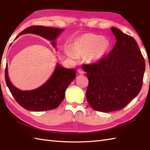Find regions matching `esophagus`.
I'll list each match as a JSON object with an SVG mask.
<instances>
[{
	"instance_id": "esophagus-1",
	"label": "esophagus",
	"mask_w": 150,
	"mask_h": 150,
	"mask_svg": "<svg viewBox=\"0 0 150 150\" xmlns=\"http://www.w3.org/2000/svg\"><path fill=\"white\" fill-rule=\"evenodd\" d=\"M77 71H78L79 74H80V75H83L84 73V71L82 69H79Z\"/></svg>"
}]
</instances>
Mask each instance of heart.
I'll list each match as a JSON object with an SVG mask.
<instances>
[{"label": "heart", "instance_id": "obj_1", "mask_svg": "<svg viewBox=\"0 0 150 150\" xmlns=\"http://www.w3.org/2000/svg\"><path fill=\"white\" fill-rule=\"evenodd\" d=\"M111 46L110 40L99 35L86 33L77 38L71 45V50L65 53L70 58L88 55L90 61L97 62L106 55Z\"/></svg>", "mask_w": 150, "mask_h": 150}]
</instances>
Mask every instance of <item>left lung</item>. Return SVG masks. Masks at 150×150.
Wrapping results in <instances>:
<instances>
[{
	"label": "left lung",
	"mask_w": 150,
	"mask_h": 150,
	"mask_svg": "<svg viewBox=\"0 0 150 150\" xmlns=\"http://www.w3.org/2000/svg\"><path fill=\"white\" fill-rule=\"evenodd\" d=\"M113 50L98 62L84 64L89 84L86 99L94 110L110 112L122 110L139 93L145 60L135 40L116 28Z\"/></svg>",
	"instance_id": "obj_1"
}]
</instances>
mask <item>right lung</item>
Wrapping results in <instances>:
<instances>
[{
    "instance_id": "right-lung-1",
    "label": "right lung",
    "mask_w": 150,
    "mask_h": 150,
    "mask_svg": "<svg viewBox=\"0 0 150 150\" xmlns=\"http://www.w3.org/2000/svg\"><path fill=\"white\" fill-rule=\"evenodd\" d=\"M63 31V29L52 27L31 26L26 28L18 35L26 33L35 34L52 41L53 46L55 47V39ZM75 76V69L64 68L57 64L52 77L46 83L33 90L21 91L15 87L9 81L7 65L5 69L6 84L13 97L22 108L34 111L53 110L58 107L64 98L66 90L74 80Z\"/></svg>"
}]
</instances>
